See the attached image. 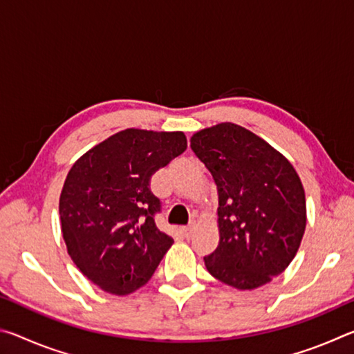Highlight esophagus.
I'll use <instances>...</instances> for the list:
<instances>
[{"label": "esophagus", "instance_id": "34e87169", "mask_svg": "<svg viewBox=\"0 0 354 354\" xmlns=\"http://www.w3.org/2000/svg\"><path fill=\"white\" fill-rule=\"evenodd\" d=\"M195 223H192V225H187V226H184L183 227V234H184V237L185 239H190L192 236H194V232H195Z\"/></svg>", "mask_w": 354, "mask_h": 354}]
</instances>
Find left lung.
I'll return each instance as SVG.
<instances>
[{"instance_id": "obj_1", "label": "left lung", "mask_w": 354, "mask_h": 354, "mask_svg": "<svg viewBox=\"0 0 354 354\" xmlns=\"http://www.w3.org/2000/svg\"><path fill=\"white\" fill-rule=\"evenodd\" d=\"M190 148L218 192L220 242L205 257L207 272L241 290L270 283L295 257L306 227V198L295 169L234 123L198 131Z\"/></svg>"}]
</instances>
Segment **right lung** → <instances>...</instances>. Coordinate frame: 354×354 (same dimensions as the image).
<instances>
[{
    "instance_id": "obj_1",
    "label": "right lung",
    "mask_w": 354,
    "mask_h": 354,
    "mask_svg": "<svg viewBox=\"0 0 354 354\" xmlns=\"http://www.w3.org/2000/svg\"><path fill=\"white\" fill-rule=\"evenodd\" d=\"M187 148L184 133L124 129L81 156L65 179L59 214L68 254L113 295L145 286L173 245L154 215L151 176Z\"/></svg>"
}]
</instances>
